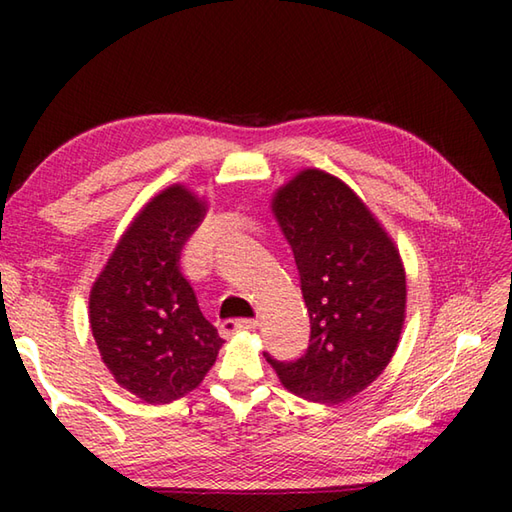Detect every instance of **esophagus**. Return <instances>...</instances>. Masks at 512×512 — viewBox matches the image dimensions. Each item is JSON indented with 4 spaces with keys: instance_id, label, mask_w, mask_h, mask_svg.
Instances as JSON below:
<instances>
[{
    "instance_id": "34e87169",
    "label": "esophagus",
    "mask_w": 512,
    "mask_h": 512,
    "mask_svg": "<svg viewBox=\"0 0 512 512\" xmlns=\"http://www.w3.org/2000/svg\"><path fill=\"white\" fill-rule=\"evenodd\" d=\"M257 328V321L253 319H226L220 323V332L224 336H231L235 332H253Z\"/></svg>"
}]
</instances>
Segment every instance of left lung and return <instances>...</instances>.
<instances>
[{
	"instance_id": "8db88e82",
	"label": "left lung",
	"mask_w": 512,
	"mask_h": 512,
	"mask_svg": "<svg viewBox=\"0 0 512 512\" xmlns=\"http://www.w3.org/2000/svg\"><path fill=\"white\" fill-rule=\"evenodd\" d=\"M295 253L310 345L297 361L264 352L281 385L314 402H345L391 361L405 323L407 281L398 248L339 178L306 169L273 198Z\"/></svg>"
}]
</instances>
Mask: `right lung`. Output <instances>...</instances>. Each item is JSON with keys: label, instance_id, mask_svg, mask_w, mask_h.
<instances>
[{"label": "right lung", "instance_id": "1", "mask_svg": "<svg viewBox=\"0 0 512 512\" xmlns=\"http://www.w3.org/2000/svg\"><path fill=\"white\" fill-rule=\"evenodd\" d=\"M206 204L182 184L136 215L90 292L94 341L116 383L167 405L202 383L222 339L180 273V253Z\"/></svg>", "mask_w": 512, "mask_h": 512}]
</instances>
